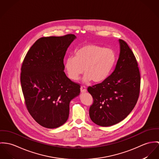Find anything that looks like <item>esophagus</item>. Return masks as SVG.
Masks as SVG:
<instances>
[{"mask_svg":"<svg viewBox=\"0 0 159 159\" xmlns=\"http://www.w3.org/2000/svg\"><path fill=\"white\" fill-rule=\"evenodd\" d=\"M80 91H81V93H85L86 91H87V89H86V87H83V86H81V87H80Z\"/></svg>","mask_w":159,"mask_h":159,"instance_id":"34e87169","label":"esophagus"}]
</instances>
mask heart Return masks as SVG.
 I'll return each instance as SVG.
<instances>
[{"mask_svg":"<svg viewBox=\"0 0 159 159\" xmlns=\"http://www.w3.org/2000/svg\"><path fill=\"white\" fill-rule=\"evenodd\" d=\"M116 59V54L112 49L88 44L77 49L74 56H70L65 60V68L72 80H77L85 70V82L91 80L94 83H99L108 77Z\"/></svg>","mask_w":159,"mask_h":159,"instance_id":"obj_1","label":"heart"}]
</instances>
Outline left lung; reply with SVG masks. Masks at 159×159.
I'll list each match as a JSON object with an SVG mask.
<instances>
[{"label":"left lung","mask_w":159,"mask_h":159,"mask_svg":"<svg viewBox=\"0 0 159 159\" xmlns=\"http://www.w3.org/2000/svg\"><path fill=\"white\" fill-rule=\"evenodd\" d=\"M119 43L120 52L114 71L102 82L88 88L93 98L89 117L100 126H111L123 121L139 97L140 74L137 60L124 41L120 39Z\"/></svg>","instance_id":"obj_1"}]
</instances>
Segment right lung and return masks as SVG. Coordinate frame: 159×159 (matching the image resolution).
<instances>
[{
  "label": "right lung",
  "mask_w": 159,
  "mask_h": 159,
  "mask_svg": "<svg viewBox=\"0 0 159 159\" xmlns=\"http://www.w3.org/2000/svg\"><path fill=\"white\" fill-rule=\"evenodd\" d=\"M76 38L73 34L42 37L32 45L23 61L20 84L27 108L43 127L54 129L65 123L71 100L80 87L65 74L63 59Z\"/></svg>",
  "instance_id": "add662e5"
}]
</instances>
